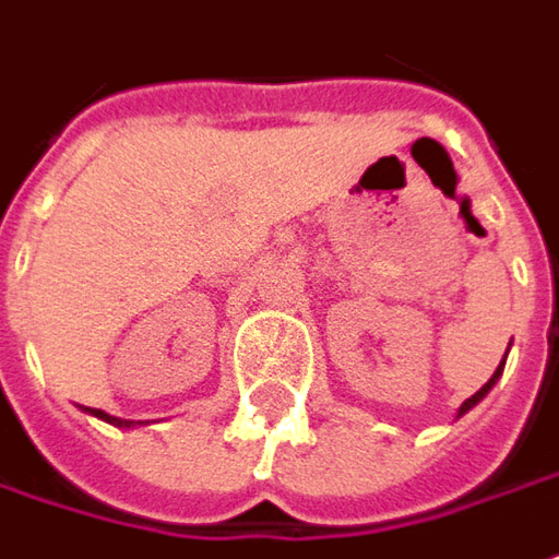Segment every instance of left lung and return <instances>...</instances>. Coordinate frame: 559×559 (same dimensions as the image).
<instances>
[{
    "mask_svg": "<svg viewBox=\"0 0 559 559\" xmlns=\"http://www.w3.org/2000/svg\"><path fill=\"white\" fill-rule=\"evenodd\" d=\"M506 354H509V350H506ZM502 366H506V360L499 362V366H497V372L490 374V381H487V384H484V388L478 390V393H472L469 400H466V402H463V405H460V412H456V417H460V415H466V412H469V408H475V405H478V402H481L484 396H487V393H490V388H493V384H497V378H499V374H502Z\"/></svg>",
    "mask_w": 559,
    "mask_h": 559,
    "instance_id": "obj_1",
    "label": "left lung"
}]
</instances>
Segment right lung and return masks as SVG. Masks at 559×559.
I'll return each mask as SVG.
<instances>
[{
  "mask_svg": "<svg viewBox=\"0 0 559 559\" xmlns=\"http://www.w3.org/2000/svg\"><path fill=\"white\" fill-rule=\"evenodd\" d=\"M81 408H84V405H81ZM84 412H87V415H93V417H99V420H105V424H111V427L130 429V427H135V424H142V420H120V417L105 415L103 408H84Z\"/></svg>",
  "mask_w": 559,
  "mask_h": 559,
  "instance_id": "add662e5",
  "label": "right lung"
}]
</instances>
